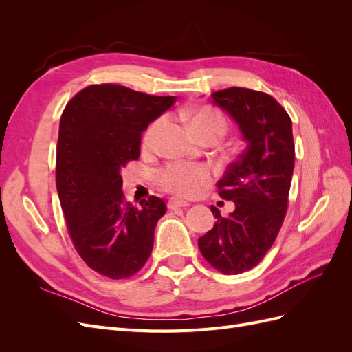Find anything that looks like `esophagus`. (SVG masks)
<instances>
[{
  "label": "esophagus",
  "instance_id": "obj_1",
  "mask_svg": "<svg viewBox=\"0 0 352 352\" xmlns=\"http://www.w3.org/2000/svg\"><path fill=\"white\" fill-rule=\"evenodd\" d=\"M189 202L184 201V199H179V198H170L167 202V207L170 210H176V208H182V207H188Z\"/></svg>",
  "mask_w": 352,
  "mask_h": 352
}]
</instances>
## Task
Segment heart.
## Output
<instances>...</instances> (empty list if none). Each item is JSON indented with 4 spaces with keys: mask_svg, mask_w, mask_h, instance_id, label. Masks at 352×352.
<instances>
[{
    "mask_svg": "<svg viewBox=\"0 0 352 352\" xmlns=\"http://www.w3.org/2000/svg\"><path fill=\"white\" fill-rule=\"evenodd\" d=\"M166 126L164 117H158L150 126L142 138V145L145 150H151L158 142ZM190 129L194 131L198 140L206 136L220 138L228 131V122L225 116L211 109H201L190 117ZM208 179L206 167L189 166L182 163L167 164L157 173V182L160 188L180 197H190L198 192L199 186Z\"/></svg>",
    "mask_w": 352,
    "mask_h": 352,
    "instance_id": "heart-1",
    "label": "heart"
}]
</instances>
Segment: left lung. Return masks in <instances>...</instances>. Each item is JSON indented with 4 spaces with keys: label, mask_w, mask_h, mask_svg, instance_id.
I'll return each instance as SVG.
<instances>
[{
    "label": "left lung",
    "mask_w": 352,
    "mask_h": 352,
    "mask_svg": "<svg viewBox=\"0 0 352 352\" xmlns=\"http://www.w3.org/2000/svg\"><path fill=\"white\" fill-rule=\"evenodd\" d=\"M212 104L239 126L247 148L217 182L219 195L235 202L228 217L211 206L216 223L198 247L223 274L255 267L278 236L287 210L295 145L289 114L272 95L232 87L211 94Z\"/></svg>",
    "instance_id": "left-lung-1"
}]
</instances>
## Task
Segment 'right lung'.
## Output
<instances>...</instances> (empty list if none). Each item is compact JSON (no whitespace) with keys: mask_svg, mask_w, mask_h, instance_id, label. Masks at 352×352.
Instances as JSON below:
<instances>
[{"mask_svg":"<svg viewBox=\"0 0 352 352\" xmlns=\"http://www.w3.org/2000/svg\"><path fill=\"white\" fill-rule=\"evenodd\" d=\"M120 85H89L60 119L56 184L70 239L87 265L126 279L150 258L166 202L151 195L135 207L122 192V168L140 158L141 136L175 104Z\"/></svg>","mask_w":352,"mask_h":352,"instance_id":"obj_1","label":"right lung"}]
</instances>
